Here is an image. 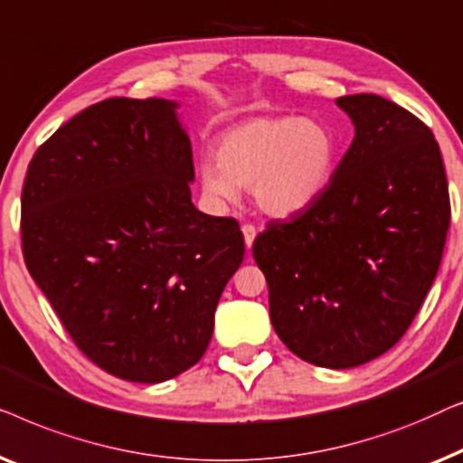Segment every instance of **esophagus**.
<instances>
[{
    "mask_svg": "<svg viewBox=\"0 0 463 463\" xmlns=\"http://www.w3.org/2000/svg\"><path fill=\"white\" fill-rule=\"evenodd\" d=\"M241 231H243V239H245V245H247V250H251V245H253V239H256V234H258L256 226H253V224H243V226H241Z\"/></svg>",
    "mask_w": 463,
    "mask_h": 463,
    "instance_id": "esophagus-1",
    "label": "esophagus"
}]
</instances>
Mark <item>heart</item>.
<instances>
[{
	"mask_svg": "<svg viewBox=\"0 0 463 463\" xmlns=\"http://www.w3.org/2000/svg\"><path fill=\"white\" fill-rule=\"evenodd\" d=\"M337 153L335 134L317 117H251L220 136L218 165L199 167L201 188L216 205L234 203L239 188H250L266 216L289 218L323 197Z\"/></svg>",
	"mask_w": 463,
	"mask_h": 463,
	"instance_id": "b5f03b06",
	"label": "heart"
}]
</instances>
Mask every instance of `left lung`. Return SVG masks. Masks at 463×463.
Returning <instances> with one entry per match:
<instances>
[{
    "instance_id": "8db88e82",
    "label": "left lung",
    "mask_w": 463,
    "mask_h": 463,
    "mask_svg": "<svg viewBox=\"0 0 463 463\" xmlns=\"http://www.w3.org/2000/svg\"><path fill=\"white\" fill-rule=\"evenodd\" d=\"M353 145L315 205L253 241L270 323L291 353L359 367L405 335L439 272L451 220L439 142L375 94L335 100Z\"/></svg>"
}]
</instances>
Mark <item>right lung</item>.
Instances as JSON below:
<instances>
[{
  "mask_svg": "<svg viewBox=\"0 0 463 463\" xmlns=\"http://www.w3.org/2000/svg\"><path fill=\"white\" fill-rule=\"evenodd\" d=\"M165 99H109L56 129L23 186V253L83 354L159 383L207 350L243 262L234 218L193 205V148Z\"/></svg>",
  "mask_w": 463,
  "mask_h": 463,
  "instance_id": "add662e5",
  "label": "right lung"
}]
</instances>
